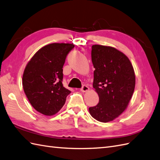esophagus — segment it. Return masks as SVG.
Wrapping results in <instances>:
<instances>
[{"instance_id":"obj_1","label":"esophagus","mask_w":160,"mask_h":160,"mask_svg":"<svg viewBox=\"0 0 160 160\" xmlns=\"http://www.w3.org/2000/svg\"><path fill=\"white\" fill-rule=\"evenodd\" d=\"M80 91L83 92H86L89 91V88L87 87V85H83L82 87V88L80 89Z\"/></svg>"}]
</instances>
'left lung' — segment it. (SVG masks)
Masks as SVG:
<instances>
[{"label":"left lung","mask_w":160,"mask_h":160,"mask_svg":"<svg viewBox=\"0 0 160 160\" xmlns=\"http://www.w3.org/2000/svg\"><path fill=\"white\" fill-rule=\"evenodd\" d=\"M93 88L99 97L96 106L89 108L92 118L101 122L113 121L128 107L135 87L132 65L126 55L112 47L92 46Z\"/></svg>","instance_id":"1"}]
</instances>
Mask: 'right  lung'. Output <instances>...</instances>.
<instances>
[{"instance_id":"obj_1","label":"right lung","mask_w":160,"mask_h":160,"mask_svg":"<svg viewBox=\"0 0 160 160\" xmlns=\"http://www.w3.org/2000/svg\"><path fill=\"white\" fill-rule=\"evenodd\" d=\"M74 47L69 43L47 44L35 53L24 69V92L32 107L43 115L56 114L71 92L63 86L62 68L67 55Z\"/></svg>"}]
</instances>
